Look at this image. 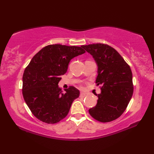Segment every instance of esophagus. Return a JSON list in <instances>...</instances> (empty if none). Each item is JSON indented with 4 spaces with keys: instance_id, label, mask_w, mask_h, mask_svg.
Returning <instances> with one entry per match:
<instances>
[{
    "instance_id": "esophagus-1",
    "label": "esophagus",
    "mask_w": 154,
    "mask_h": 154,
    "mask_svg": "<svg viewBox=\"0 0 154 154\" xmlns=\"http://www.w3.org/2000/svg\"><path fill=\"white\" fill-rule=\"evenodd\" d=\"M80 96H81V97H84L86 96V93H85V92H81V94H80Z\"/></svg>"
}]
</instances>
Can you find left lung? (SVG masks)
<instances>
[{"instance_id": "1", "label": "left lung", "mask_w": 154, "mask_h": 154, "mask_svg": "<svg viewBox=\"0 0 154 154\" xmlns=\"http://www.w3.org/2000/svg\"><path fill=\"white\" fill-rule=\"evenodd\" d=\"M97 65L96 83L101 88L96 106L89 113L97 121L106 123L117 119L127 108L132 94L133 83L130 67L121 54L106 44L83 45Z\"/></svg>"}]
</instances>
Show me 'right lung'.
Segmentation results:
<instances>
[{"instance_id":"1","label":"right lung","mask_w":154,"mask_h":154,"mask_svg":"<svg viewBox=\"0 0 154 154\" xmlns=\"http://www.w3.org/2000/svg\"><path fill=\"white\" fill-rule=\"evenodd\" d=\"M83 47L49 45L35 54L23 74L22 94L31 113L40 121L54 124L68 114L80 92L70 86L63 93L58 86L71 59L85 53Z\"/></svg>"}]
</instances>
